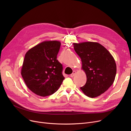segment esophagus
<instances>
[{
	"label": "esophagus",
	"instance_id": "esophagus-1",
	"mask_svg": "<svg viewBox=\"0 0 131 131\" xmlns=\"http://www.w3.org/2000/svg\"><path fill=\"white\" fill-rule=\"evenodd\" d=\"M75 74H76V72H75V71H73V72L70 75V77H73L74 76V75H75Z\"/></svg>",
	"mask_w": 131,
	"mask_h": 131
}]
</instances>
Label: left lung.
Listing matches in <instances>:
<instances>
[{
  "mask_svg": "<svg viewBox=\"0 0 131 131\" xmlns=\"http://www.w3.org/2000/svg\"><path fill=\"white\" fill-rule=\"evenodd\" d=\"M73 45L86 75V83L80 89L88 97H97L113 84L116 74L115 61L111 53L99 43L85 42Z\"/></svg>",
  "mask_w": 131,
  "mask_h": 131,
  "instance_id": "8db88e82",
  "label": "left lung"
}]
</instances>
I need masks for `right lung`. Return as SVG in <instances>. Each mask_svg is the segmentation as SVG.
Wrapping results in <instances>:
<instances>
[{
	"label": "right lung",
	"instance_id": "right-lung-1",
	"mask_svg": "<svg viewBox=\"0 0 131 131\" xmlns=\"http://www.w3.org/2000/svg\"><path fill=\"white\" fill-rule=\"evenodd\" d=\"M60 45L57 41H43L25 55L22 78L30 90L41 97L56 92L65 79L63 65L57 59Z\"/></svg>",
	"mask_w": 131,
	"mask_h": 131
}]
</instances>
